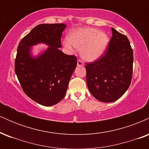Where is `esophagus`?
<instances>
[{"mask_svg":"<svg viewBox=\"0 0 149 149\" xmlns=\"http://www.w3.org/2000/svg\"><path fill=\"white\" fill-rule=\"evenodd\" d=\"M77 65H78V66H83V65H84V64H83V62L81 60L78 59V61H77Z\"/></svg>","mask_w":149,"mask_h":149,"instance_id":"esophagus-1","label":"esophagus"}]
</instances>
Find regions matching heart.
<instances>
[{"label":"heart","instance_id":"1","mask_svg":"<svg viewBox=\"0 0 149 149\" xmlns=\"http://www.w3.org/2000/svg\"><path fill=\"white\" fill-rule=\"evenodd\" d=\"M64 45L71 49V46L80 49V55L85 60L95 61L99 59L107 48L109 37L103 31L96 29L83 28L73 30L67 37Z\"/></svg>","mask_w":149,"mask_h":149}]
</instances>
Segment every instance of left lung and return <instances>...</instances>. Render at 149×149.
I'll use <instances>...</instances> for the list:
<instances>
[{"mask_svg": "<svg viewBox=\"0 0 149 149\" xmlns=\"http://www.w3.org/2000/svg\"><path fill=\"white\" fill-rule=\"evenodd\" d=\"M107 51L100 59L86 63V81L90 93L102 102L117 100L127 91L133 71V51L124 34L111 28Z\"/></svg>", "mask_w": 149, "mask_h": 149, "instance_id": "8db88e82", "label": "left lung"}]
</instances>
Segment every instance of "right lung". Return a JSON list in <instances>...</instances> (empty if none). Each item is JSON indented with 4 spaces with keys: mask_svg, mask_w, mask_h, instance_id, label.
<instances>
[{
    "mask_svg": "<svg viewBox=\"0 0 149 149\" xmlns=\"http://www.w3.org/2000/svg\"><path fill=\"white\" fill-rule=\"evenodd\" d=\"M66 26L64 24L38 25L22 39L17 47L15 71L22 90L34 102L46 107L64 98L77 65L76 56L68 55L59 49ZM40 42L49 47L33 58L30 47Z\"/></svg>",
    "mask_w": 149,
    "mask_h": 149,
    "instance_id": "add662e5",
    "label": "right lung"
}]
</instances>
